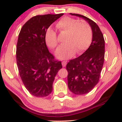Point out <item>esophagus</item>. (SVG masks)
<instances>
[{
    "instance_id": "obj_1",
    "label": "esophagus",
    "mask_w": 122,
    "mask_h": 122,
    "mask_svg": "<svg viewBox=\"0 0 122 122\" xmlns=\"http://www.w3.org/2000/svg\"><path fill=\"white\" fill-rule=\"evenodd\" d=\"M66 64H67V62H66V61H62V65L64 67L66 65Z\"/></svg>"
}]
</instances>
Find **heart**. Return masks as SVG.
<instances>
[{"label":"heart","mask_w":122,"mask_h":122,"mask_svg":"<svg viewBox=\"0 0 122 122\" xmlns=\"http://www.w3.org/2000/svg\"><path fill=\"white\" fill-rule=\"evenodd\" d=\"M56 27L60 31L67 33L65 43L60 46L56 51V56L59 59H68L73 56L76 51L77 53H82L91 43L92 29L85 21L65 16L58 21ZM45 39L50 47L53 49L57 46L58 41L56 32L52 27H49L46 31Z\"/></svg>","instance_id":"obj_1"}]
</instances>
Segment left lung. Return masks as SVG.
Instances as JSON below:
<instances>
[{
  "mask_svg": "<svg viewBox=\"0 0 122 122\" xmlns=\"http://www.w3.org/2000/svg\"><path fill=\"white\" fill-rule=\"evenodd\" d=\"M69 14L84 19L92 31V42L88 49L66 65L69 90L76 95H85L91 91L99 80L104 61L105 41L101 30L93 20L80 14Z\"/></svg>",
  "mask_w": 122,
  "mask_h": 122,
  "instance_id": "8db88e82",
  "label": "left lung"
}]
</instances>
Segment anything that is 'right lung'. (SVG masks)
<instances>
[{"instance_id":"add662e5","label":"right lung","mask_w":122,"mask_h":122,"mask_svg":"<svg viewBox=\"0 0 122 122\" xmlns=\"http://www.w3.org/2000/svg\"><path fill=\"white\" fill-rule=\"evenodd\" d=\"M64 15H37L21 29L16 45V63L19 75L28 91L36 97H46L53 90V83L61 61H54L46 44V31Z\"/></svg>"}]
</instances>
